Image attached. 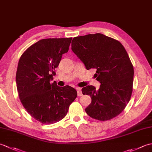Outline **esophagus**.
Here are the masks:
<instances>
[{
    "label": "esophagus",
    "mask_w": 152,
    "mask_h": 152,
    "mask_svg": "<svg viewBox=\"0 0 152 152\" xmlns=\"http://www.w3.org/2000/svg\"><path fill=\"white\" fill-rule=\"evenodd\" d=\"M77 93H78V96H81L83 95L82 92L81 91V88H77Z\"/></svg>",
    "instance_id": "esophagus-1"
}]
</instances>
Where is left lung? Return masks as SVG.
<instances>
[{
	"instance_id": "1",
	"label": "left lung",
	"mask_w": 152,
	"mask_h": 152,
	"mask_svg": "<svg viewBox=\"0 0 152 152\" xmlns=\"http://www.w3.org/2000/svg\"><path fill=\"white\" fill-rule=\"evenodd\" d=\"M71 46L87 70H96L94 76L101 83L98 90L93 86L82 88L83 95L91 98L86 113L102 121L114 118L133 92L134 69L127 51L118 40L101 33L74 37Z\"/></svg>"
}]
</instances>
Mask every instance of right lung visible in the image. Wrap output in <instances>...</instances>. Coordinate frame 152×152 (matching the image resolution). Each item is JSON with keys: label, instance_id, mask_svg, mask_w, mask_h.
I'll use <instances>...</instances> for the list:
<instances>
[{"label": "right lung", "instance_id": "1", "mask_svg": "<svg viewBox=\"0 0 152 152\" xmlns=\"http://www.w3.org/2000/svg\"><path fill=\"white\" fill-rule=\"evenodd\" d=\"M72 39H42L28 47L19 59L15 78L19 99L28 114L43 124L63 119L77 96L72 87L61 88L50 82Z\"/></svg>", "mask_w": 152, "mask_h": 152}]
</instances>
